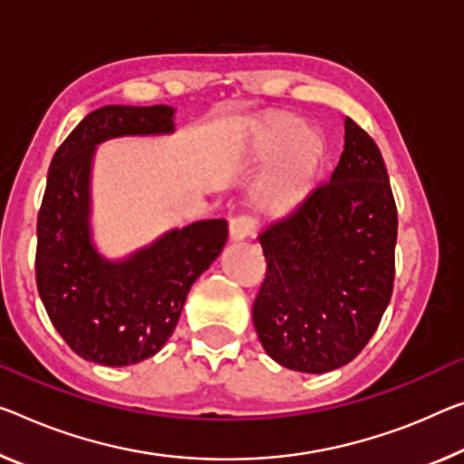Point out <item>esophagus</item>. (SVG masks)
<instances>
[{
  "label": "esophagus",
  "mask_w": 464,
  "mask_h": 464,
  "mask_svg": "<svg viewBox=\"0 0 464 464\" xmlns=\"http://www.w3.org/2000/svg\"><path fill=\"white\" fill-rule=\"evenodd\" d=\"M255 227V219L251 216H237L230 219V227H227V234H230V240L238 242L251 237Z\"/></svg>",
  "instance_id": "1"
}]
</instances>
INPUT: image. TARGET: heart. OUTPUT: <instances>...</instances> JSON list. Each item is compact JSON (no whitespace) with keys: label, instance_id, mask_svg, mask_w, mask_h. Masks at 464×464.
Returning <instances> with one entry per match:
<instances>
[{"label":"heart","instance_id":"1","mask_svg":"<svg viewBox=\"0 0 464 464\" xmlns=\"http://www.w3.org/2000/svg\"><path fill=\"white\" fill-rule=\"evenodd\" d=\"M263 158L276 153L272 166L255 184L253 197L263 213H284L301 201L325 158V140L298 118H274L263 126L256 142Z\"/></svg>","mask_w":464,"mask_h":464}]
</instances>
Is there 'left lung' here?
Instances as JSON below:
<instances>
[{"mask_svg": "<svg viewBox=\"0 0 464 464\" xmlns=\"http://www.w3.org/2000/svg\"><path fill=\"white\" fill-rule=\"evenodd\" d=\"M396 205L380 149L344 120V151L327 182L259 232L266 282L253 324L282 367L327 373L373 336L394 284Z\"/></svg>", "mask_w": 464, "mask_h": 464, "instance_id": "8db88e82", "label": "left lung"}]
</instances>
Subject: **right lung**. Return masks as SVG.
<instances>
[{
    "instance_id": "1",
    "label": "right lung",
    "mask_w": 464,
    "mask_h": 464,
    "mask_svg": "<svg viewBox=\"0 0 464 464\" xmlns=\"http://www.w3.org/2000/svg\"><path fill=\"white\" fill-rule=\"evenodd\" d=\"M176 130L172 105H103L55 151L37 222V288L60 336L84 361L126 367L160 353L192 284L226 245L227 222L172 227L118 259L92 230V163L111 139Z\"/></svg>"
}]
</instances>
